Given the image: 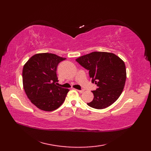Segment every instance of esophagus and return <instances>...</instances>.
Instances as JSON below:
<instances>
[{
  "label": "esophagus",
  "instance_id": "1",
  "mask_svg": "<svg viewBox=\"0 0 151 151\" xmlns=\"http://www.w3.org/2000/svg\"><path fill=\"white\" fill-rule=\"evenodd\" d=\"M77 91H78L79 93H83V92H84V91L83 90H78V89H76Z\"/></svg>",
  "mask_w": 151,
  "mask_h": 151
}]
</instances>
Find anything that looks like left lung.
<instances>
[{"mask_svg": "<svg viewBox=\"0 0 151 151\" xmlns=\"http://www.w3.org/2000/svg\"><path fill=\"white\" fill-rule=\"evenodd\" d=\"M76 60L89 70L92 83L98 87L92 91L94 99L87 103L88 106L104 109L115 103L125 84L127 72L124 62L115 54L104 52H93Z\"/></svg>", "mask_w": 151, "mask_h": 151, "instance_id": "1", "label": "left lung"}]
</instances>
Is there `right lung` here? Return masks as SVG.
<instances>
[{
  "label": "right lung",
  "instance_id": "right-lung-1",
  "mask_svg": "<svg viewBox=\"0 0 151 151\" xmlns=\"http://www.w3.org/2000/svg\"><path fill=\"white\" fill-rule=\"evenodd\" d=\"M65 58L49 53H37L22 69V84L31 102L41 110L52 111L64 102L69 89L56 85L57 65Z\"/></svg>",
  "mask_w": 151,
  "mask_h": 151
}]
</instances>
